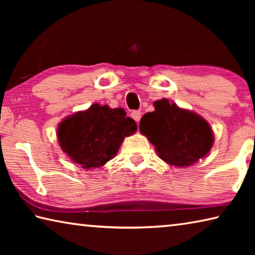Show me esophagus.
<instances>
[{"mask_svg": "<svg viewBox=\"0 0 255 255\" xmlns=\"http://www.w3.org/2000/svg\"><path fill=\"white\" fill-rule=\"evenodd\" d=\"M131 118L135 120L136 123H139V120L141 118V112L139 110H135L131 112Z\"/></svg>", "mask_w": 255, "mask_h": 255, "instance_id": "1", "label": "esophagus"}]
</instances>
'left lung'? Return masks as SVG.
<instances>
[{
	"label": "left lung",
	"mask_w": 255,
	"mask_h": 255,
	"mask_svg": "<svg viewBox=\"0 0 255 255\" xmlns=\"http://www.w3.org/2000/svg\"><path fill=\"white\" fill-rule=\"evenodd\" d=\"M139 130L148 138L163 161L174 166H189L206 156L214 143L209 124L191 111L180 109L166 99L154 102Z\"/></svg>",
	"instance_id": "1"
}]
</instances>
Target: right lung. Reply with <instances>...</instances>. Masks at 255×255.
<instances>
[{"label":"right lung","mask_w":255,"mask_h":255,"mask_svg":"<svg viewBox=\"0 0 255 255\" xmlns=\"http://www.w3.org/2000/svg\"><path fill=\"white\" fill-rule=\"evenodd\" d=\"M137 130L135 120L122 108L92 105L66 118L58 127L62 149L84 169L102 166L115 156L124 138Z\"/></svg>","instance_id":"1"}]
</instances>
